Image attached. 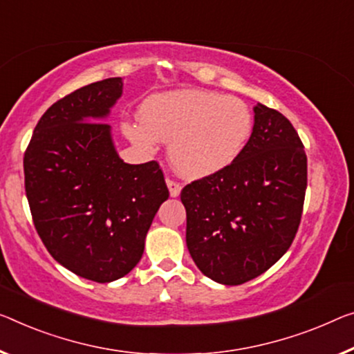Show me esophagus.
<instances>
[{
  "instance_id": "esophagus-1",
  "label": "esophagus",
  "mask_w": 354,
  "mask_h": 354,
  "mask_svg": "<svg viewBox=\"0 0 354 354\" xmlns=\"http://www.w3.org/2000/svg\"><path fill=\"white\" fill-rule=\"evenodd\" d=\"M166 185H167V188H169V194L172 196V198H177V196L180 194V192H182L180 183L172 180V178H166Z\"/></svg>"
}]
</instances>
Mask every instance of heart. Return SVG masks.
I'll use <instances>...</instances> for the list:
<instances>
[{
	"label": "heart",
	"instance_id": "b5f03b06",
	"mask_svg": "<svg viewBox=\"0 0 354 354\" xmlns=\"http://www.w3.org/2000/svg\"><path fill=\"white\" fill-rule=\"evenodd\" d=\"M140 122H124L127 138L155 151L169 142V160L180 176L204 178L239 158L253 129L245 102L209 90H176L153 95L139 109Z\"/></svg>",
	"mask_w": 354,
	"mask_h": 354
}]
</instances>
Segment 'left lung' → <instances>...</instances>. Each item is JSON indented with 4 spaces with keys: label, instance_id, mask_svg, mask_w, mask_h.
Segmentation results:
<instances>
[{
    "label": "left lung",
    "instance_id": "8db88e82",
    "mask_svg": "<svg viewBox=\"0 0 354 354\" xmlns=\"http://www.w3.org/2000/svg\"><path fill=\"white\" fill-rule=\"evenodd\" d=\"M253 111V133L239 158L180 193L194 264L230 286L261 275L286 253L307 188V155L295 127L259 102Z\"/></svg>",
    "mask_w": 354,
    "mask_h": 354
}]
</instances>
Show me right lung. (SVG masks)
<instances>
[{
	"mask_svg": "<svg viewBox=\"0 0 354 354\" xmlns=\"http://www.w3.org/2000/svg\"><path fill=\"white\" fill-rule=\"evenodd\" d=\"M122 93V77H111L58 100L37 122L24 158L41 241L59 264L97 283L134 269L169 198L158 162H124L102 123Z\"/></svg>",
	"mask_w": 354,
	"mask_h": 354,
	"instance_id": "add662e5",
	"label": "right lung"
}]
</instances>
